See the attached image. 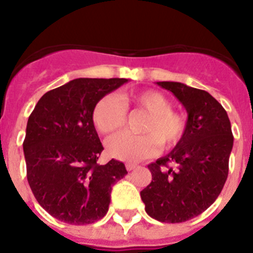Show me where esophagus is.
<instances>
[{
  "mask_svg": "<svg viewBox=\"0 0 253 253\" xmlns=\"http://www.w3.org/2000/svg\"><path fill=\"white\" fill-rule=\"evenodd\" d=\"M126 169H127V171H132V170L137 169V165L136 164H126Z\"/></svg>",
  "mask_w": 253,
  "mask_h": 253,
  "instance_id": "esophagus-1",
  "label": "esophagus"
}]
</instances>
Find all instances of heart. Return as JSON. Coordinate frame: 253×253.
<instances>
[{
    "instance_id": "1",
    "label": "heart",
    "mask_w": 253,
    "mask_h": 253,
    "mask_svg": "<svg viewBox=\"0 0 253 253\" xmlns=\"http://www.w3.org/2000/svg\"><path fill=\"white\" fill-rule=\"evenodd\" d=\"M142 109L148 117L142 127L144 134L120 132L106 141L108 153L115 159L134 163L153 157L163 147H174L185 133V119L181 114L171 110V103L158 90H144L139 93L122 94L121 96L109 94L98 101L93 111V122L101 133H111L125 125L127 106Z\"/></svg>"
}]
</instances>
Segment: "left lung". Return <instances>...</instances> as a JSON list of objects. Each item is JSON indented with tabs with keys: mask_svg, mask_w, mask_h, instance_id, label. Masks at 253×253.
<instances>
[{
	"mask_svg": "<svg viewBox=\"0 0 253 253\" xmlns=\"http://www.w3.org/2000/svg\"><path fill=\"white\" fill-rule=\"evenodd\" d=\"M187 111L185 133L174 149L148 165L152 182L141 191L149 216L183 223L200 215L220 195L234 144L230 120L206 90L180 82H157Z\"/></svg>",
	"mask_w": 253,
	"mask_h": 253,
	"instance_id": "left-lung-1",
	"label": "left lung"
}]
</instances>
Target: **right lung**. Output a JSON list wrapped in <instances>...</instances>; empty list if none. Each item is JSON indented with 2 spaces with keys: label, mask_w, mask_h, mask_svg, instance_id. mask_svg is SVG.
Wrapping results in <instances>:
<instances>
[{
  "label": "right lung",
  "mask_w": 253,
  "mask_h": 253,
  "mask_svg": "<svg viewBox=\"0 0 253 253\" xmlns=\"http://www.w3.org/2000/svg\"><path fill=\"white\" fill-rule=\"evenodd\" d=\"M125 78H77L47 91L30 114L23 143L27 178L39 205L53 218L84 225L104 218L124 163L99 165L104 150L93 111Z\"/></svg>",
  "instance_id": "1"
}]
</instances>
